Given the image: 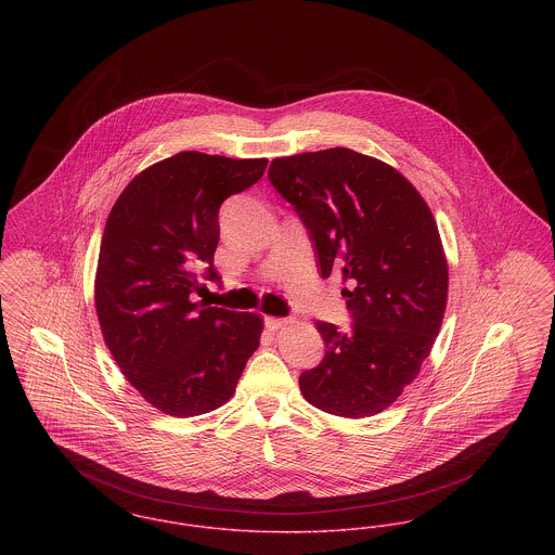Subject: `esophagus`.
<instances>
[{
	"mask_svg": "<svg viewBox=\"0 0 555 555\" xmlns=\"http://www.w3.org/2000/svg\"><path fill=\"white\" fill-rule=\"evenodd\" d=\"M264 324H267V328H269L271 333H278V331L286 328V326L291 324V320H288V318H267Z\"/></svg>",
	"mask_w": 555,
	"mask_h": 555,
	"instance_id": "esophagus-1",
	"label": "esophagus"
}]
</instances>
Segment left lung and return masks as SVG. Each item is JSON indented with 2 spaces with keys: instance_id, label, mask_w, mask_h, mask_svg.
<instances>
[{
  "instance_id": "obj_1",
  "label": "left lung",
  "mask_w": 555,
  "mask_h": 555,
  "mask_svg": "<svg viewBox=\"0 0 555 555\" xmlns=\"http://www.w3.org/2000/svg\"><path fill=\"white\" fill-rule=\"evenodd\" d=\"M269 181L295 206L322 278L338 271L349 333L318 322L326 356L298 378L311 406L362 418L391 406L431 353L448 300L436 219L393 166L351 149L278 157Z\"/></svg>"
}]
</instances>
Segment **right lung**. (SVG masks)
I'll return each instance as SVG.
<instances>
[{
    "label": "right lung",
    "instance_id": "add662e5",
    "mask_svg": "<svg viewBox=\"0 0 555 555\" xmlns=\"http://www.w3.org/2000/svg\"><path fill=\"white\" fill-rule=\"evenodd\" d=\"M267 159L181 151L139 172L105 224L94 302L105 345L130 385L170 416L222 406L259 349L262 318L193 302L195 271L219 280L222 202L255 185Z\"/></svg>",
    "mask_w": 555,
    "mask_h": 555
}]
</instances>
